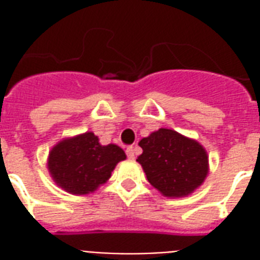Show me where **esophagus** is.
<instances>
[{
	"label": "esophagus",
	"mask_w": 260,
	"mask_h": 260,
	"mask_svg": "<svg viewBox=\"0 0 260 260\" xmlns=\"http://www.w3.org/2000/svg\"><path fill=\"white\" fill-rule=\"evenodd\" d=\"M125 152H126V156H128V158H129V159H135V150H134V147H132V146L126 147Z\"/></svg>",
	"instance_id": "1"
}]
</instances>
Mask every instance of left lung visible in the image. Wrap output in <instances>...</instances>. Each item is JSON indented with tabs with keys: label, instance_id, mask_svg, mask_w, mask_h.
<instances>
[{
	"label": "left lung",
	"instance_id": "1",
	"mask_svg": "<svg viewBox=\"0 0 260 260\" xmlns=\"http://www.w3.org/2000/svg\"><path fill=\"white\" fill-rule=\"evenodd\" d=\"M138 158L147 179L166 197L193 193L208 174V155L200 143L173 129L160 128L142 139Z\"/></svg>",
	"mask_w": 260,
	"mask_h": 260
}]
</instances>
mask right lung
Returning <instances> with one entry per match:
<instances>
[{
	"label": "right lung",
	"instance_id": "1",
	"mask_svg": "<svg viewBox=\"0 0 260 260\" xmlns=\"http://www.w3.org/2000/svg\"><path fill=\"white\" fill-rule=\"evenodd\" d=\"M125 152L116 144L101 146L93 132L58 143L48 156L56 185L73 194H87L105 183Z\"/></svg>",
	"mask_w": 260,
	"mask_h": 260
}]
</instances>
